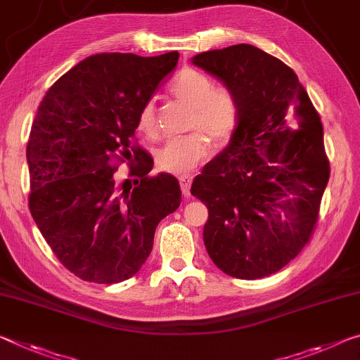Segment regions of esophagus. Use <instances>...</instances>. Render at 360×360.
<instances>
[{
  "label": "esophagus",
  "mask_w": 360,
  "mask_h": 360,
  "mask_svg": "<svg viewBox=\"0 0 360 360\" xmlns=\"http://www.w3.org/2000/svg\"><path fill=\"white\" fill-rule=\"evenodd\" d=\"M192 181H193V176L192 174H181L179 176V186H181V191H182V195L184 197H189L191 195V186H192Z\"/></svg>",
  "instance_id": "esophagus-1"
}]
</instances>
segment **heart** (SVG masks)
Wrapping results in <instances>:
<instances>
[{"label":"heart","mask_w":360,"mask_h":360,"mask_svg":"<svg viewBox=\"0 0 360 360\" xmlns=\"http://www.w3.org/2000/svg\"><path fill=\"white\" fill-rule=\"evenodd\" d=\"M171 93L192 105L187 129L181 138L171 139L157 153V167L171 174H186L195 169L211 153V141L224 146L232 139L240 118V105L236 93L227 86H213L202 72L186 68L171 83ZM139 133L157 138L155 105L147 101L141 105L136 118Z\"/></svg>","instance_id":"obj_1"}]
</instances>
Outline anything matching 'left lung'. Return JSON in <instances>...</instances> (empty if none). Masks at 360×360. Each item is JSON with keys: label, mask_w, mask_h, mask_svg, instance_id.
<instances>
[{"label": "left lung", "mask_w": 360, "mask_h": 360, "mask_svg": "<svg viewBox=\"0 0 360 360\" xmlns=\"http://www.w3.org/2000/svg\"><path fill=\"white\" fill-rule=\"evenodd\" d=\"M192 62L221 78L240 105L229 146L192 182L208 208L205 247L227 276H271L316 229L330 178L321 117L292 68L252 44Z\"/></svg>", "instance_id": "left-lung-1"}]
</instances>
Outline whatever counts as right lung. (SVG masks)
I'll list each match as a JSON object with an SVG mask.
<instances>
[{
  "mask_svg": "<svg viewBox=\"0 0 360 360\" xmlns=\"http://www.w3.org/2000/svg\"><path fill=\"white\" fill-rule=\"evenodd\" d=\"M178 51L141 57L89 56L48 89L27 144L28 207L53 253L86 282L133 277L153 247L158 222L181 205L174 176H152L138 144V112L178 64ZM129 165V179L116 169Z\"/></svg>",
  "mask_w": 360,
  "mask_h": 360,
  "instance_id": "right-lung-1",
  "label": "right lung"
}]
</instances>
